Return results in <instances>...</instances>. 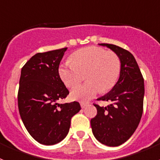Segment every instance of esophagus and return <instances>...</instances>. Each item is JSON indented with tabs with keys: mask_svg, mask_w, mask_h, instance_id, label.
Instances as JSON below:
<instances>
[{
	"mask_svg": "<svg viewBox=\"0 0 160 160\" xmlns=\"http://www.w3.org/2000/svg\"><path fill=\"white\" fill-rule=\"evenodd\" d=\"M80 105H81V107L82 108H85V107H87V105H88V103L87 102H82L81 103H80Z\"/></svg>",
	"mask_w": 160,
	"mask_h": 160,
	"instance_id": "obj_1",
	"label": "esophagus"
}]
</instances>
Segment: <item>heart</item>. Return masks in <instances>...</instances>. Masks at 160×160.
<instances>
[{
	"instance_id": "heart-1",
	"label": "heart",
	"mask_w": 160,
	"mask_h": 160,
	"mask_svg": "<svg viewBox=\"0 0 160 160\" xmlns=\"http://www.w3.org/2000/svg\"><path fill=\"white\" fill-rule=\"evenodd\" d=\"M72 62L59 66L58 73L66 87H72L82 80L86 73V83L77 86L71 90L73 99L87 102L94 97L100 90H111L116 83L121 70L118 57L102 48L90 46L73 53Z\"/></svg>"
}]
</instances>
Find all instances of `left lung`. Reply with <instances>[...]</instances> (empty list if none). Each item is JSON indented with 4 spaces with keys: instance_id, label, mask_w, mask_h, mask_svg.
Returning a JSON list of instances; mask_svg holds the SVG:
<instances>
[{
    "instance_id": "8db88e82",
    "label": "left lung",
    "mask_w": 160,
    "mask_h": 160,
    "mask_svg": "<svg viewBox=\"0 0 160 160\" xmlns=\"http://www.w3.org/2000/svg\"><path fill=\"white\" fill-rule=\"evenodd\" d=\"M116 53L121 62L118 82L98 100L111 102L97 108V115L90 120L92 132L98 141L109 147L124 143L135 132L143 108L144 80L137 62L129 51L112 44H99Z\"/></svg>"
}]
</instances>
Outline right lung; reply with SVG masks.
Masks as SVG:
<instances>
[{
    "instance_id": "add662e5",
    "label": "right lung",
    "mask_w": 160,
    "mask_h": 160,
    "mask_svg": "<svg viewBox=\"0 0 160 160\" xmlns=\"http://www.w3.org/2000/svg\"><path fill=\"white\" fill-rule=\"evenodd\" d=\"M66 49L36 53L21 72L18 96L20 115L31 136L44 145L63 140L71 118L81 110L78 102H58L69 94L58 73Z\"/></svg>"
}]
</instances>
